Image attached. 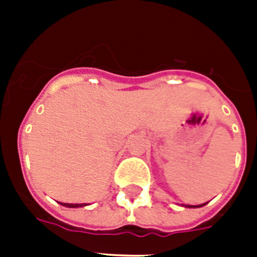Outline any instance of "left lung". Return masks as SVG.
I'll return each mask as SVG.
<instances>
[{"mask_svg": "<svg viewBox=\"0 0 257 257\" xmlns=\"http://www.w3.org/2000/svg\"><path fill=\"white\" fill-rule=\"evenodd\" d=\"M206 203H203V205H197V206H193V205H187L185 207H189V208H196V207H202V206H205Z\"/></svg>", "mask_w": 257, "mask_h": 257, "instance_id": "obj_1", "label": "left lung"}]
</instances>
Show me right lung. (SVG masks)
I'll list each match as a JSON object with an SVG mask.
<instances>
[{"mask_svg": "<svg viewBox=\"0 0 257 257\" xmlns=\"http://www.w3.org/2000/svg\"><path fill=\"white\" fill-rule=\"evenodd\" d=\"M61 206H65V207H70V208H77V207H83L86 206V203H61Z\"/></svg>", "mask_w": 257, "mask_h": 257, "instance_id": "add662e5", "label": "right lung"}]
</instances>
